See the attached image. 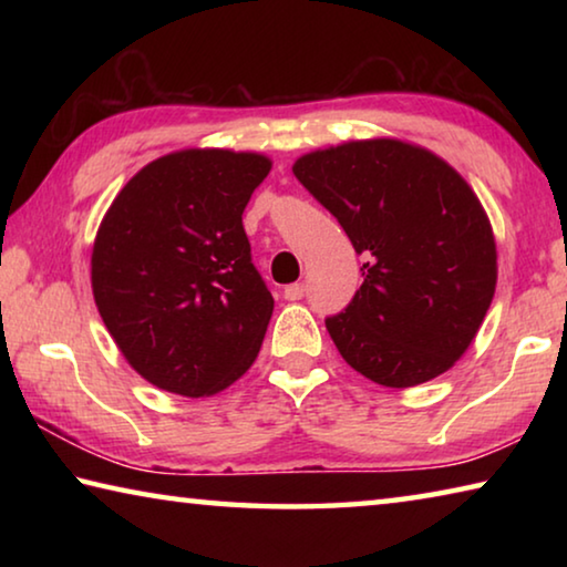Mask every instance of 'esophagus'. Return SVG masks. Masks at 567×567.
<instances>
[{
	"label": "esophagus",
	"mask_w": 567,
	"mask_h": 567,
	"mask_svg": "<svg viewBox=\"0 0 567 567\" xmlns=\"http://www.w3.org/2000/svg\"><path fill=\"white\" fill-rule=\"evenodd\" d=\"M302 297H305V285L295 282V285H287L285 287V300L295 302V300H302Z\"/></svg>",
	"instance_id": "obj_1"
}]
</instances>
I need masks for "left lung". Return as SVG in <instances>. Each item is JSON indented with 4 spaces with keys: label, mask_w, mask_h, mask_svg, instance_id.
<instances>
[{
    "label": "left lung",
    "mask_w": 567,
    "mask_h": 567,
    "mask_svg": "<svg viewBox=\"0 0 567 567\" xmlns=\"http://www.w3.org/2000/svg\"><path fill=\"white\" fill-rule=\"evenodd\" d=\"M292 172L364 257L360 290L324 318L344 362L385 388L453 368L497 280L493 229L467 182L400 140L310 152Z\"/></svg>",
    "instance_id": "left-lung-1"
}]
</instances>
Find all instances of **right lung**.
<instances>
[{"label": "right lung", "mask_w": 567, "mask_h": 567, "mask_svg": "<svg viewBox=\"0 0 567 567\" xmlns=\"http://www.w3.org/2000/svg\"><path fill=\"white\" fill-rule=\"evenodd\" d=\"M272 162L182 150L114 197L92 249V292L124 358L159 390L205 398L245 375L275 300L243 213Z\"/></svg>", "instance_id": "add662e5"}]
</instances>
